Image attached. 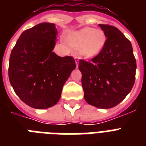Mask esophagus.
I'll use <instances>...</instances> for the list:
<instances>
[{"label":"esophagus","instance_id":"34e87169","mask_svg":"<svg viewBox=\"0 0 146 146\" xmlns=\"http://www.w3.org/2000/svg\"><path fill=\"white\" fill-rule=\"evenodd\" d=\"M76 66L78 67V65H79V60H78L76 57Z\"/></svg>","mask_w":146,"mask_h":146}]
</instances>
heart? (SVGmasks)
<instances>
[{
	"label": "heart",
	"instance_id": "heart-1",
	"mask_svg": "<svg viewBox=\"0 0 146 146\" xmlns=\"http://www.w3.org/2000/svg\"><path fill=\"white\" fill-rule=\"evenodd\" d=\"M67 42L73 48H77L81 57L89 59L97 56L103 50L106 35L101 29L86 27L71 33Z\"/></svg>",
	"mask_w": 146,
	"mask_h": 146
}]
</instances>
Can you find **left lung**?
<instances>
[{
    "instance_id": "left-lung-1",
    "label": "left lung",
    "mask_w": 146,
    "mask_h": 146,
    "mask_svg": "<svg viewBox=\"0 0 146 146\" xmlns=\"http://www.w3.org/2000/svg\"><path fill=\"white\" fill-rule=\"evenodd\" d=\"M107 37L100 54L92 62L80 60L84 98L101 109L117 106L130 92L136 79V61L131 42L118 29L98 24Z\"/></svg>"
}]
</instances>
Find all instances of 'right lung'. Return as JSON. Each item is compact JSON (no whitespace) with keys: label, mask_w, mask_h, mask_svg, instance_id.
<instances>
[{"label":"right lung","mask_w":146,"mask_h":146,"mask_svg":"<svg viewBox=\"0 0 146 146\" xmlns=\"http://www.w3.org/2000/svg\"><path fill=\"white\" fill-rule=\"evenodd\" d=\"M57 33L54 23L38 24L22 33L11 51L10 84L19 98L33 108L57 104L64 83L76 69L73 57L53 52Z\"/></svg>","instance_id":"obj_1"}]
</instances>
